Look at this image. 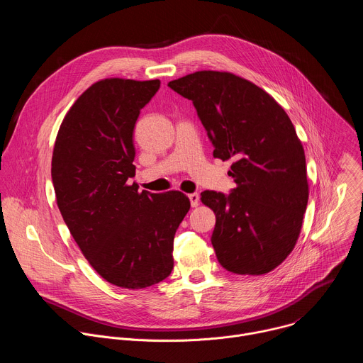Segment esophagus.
I'll return each instance as SVG.
<instances>
[{"mask_svg": "<svg viewBox=\"0 0 363 363\" xmlns=\"http://www.w3.org/2000/svg\"><path fill=\"white\" fill-rule=\"evenodd\" d=\"M188 198H189V201H191V206H198V203H199V195H198L196 192L188 194Z\"/></svg>", "mask_w": 363, "mask_h": 363, "instance_id": "1", "label": "esophagus"}]
</instances>
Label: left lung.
I'll return each instance as SVG.
<instances>
[{
	"instance_id": "1",
	"label": "left lung",
	"mask_w": 363,
	"mask_h": 363,
	"mask_svg": "<svg viewBox=\"0 0 363 363\" xmlns=\"http://www.w3.org/2000/svg\"><path fill=\"white\" fill-rule=\"evenodd\" d=\"M168 86L192 100L214 158L234 160L231 194H201L217 218L211 242L220 264L235 274L274 270L297 242L308 199L304 149L290 118L262 87L228 72H195Z\"/></svg>"
}]
</instances>
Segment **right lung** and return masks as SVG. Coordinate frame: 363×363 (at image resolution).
Wrapping results in <instances>:
<instances>
[{"label":"right lung","mask_w":363,"mask_h":363,"mask_svg":"<svg viewBox=\"0 0 363 363\" xmlns=\"http://www.w3.org/2000/svg\"><path fill=\"white\" fill-rule=\"evenodd\" d=\"M157 80L103 79L66 113L51 158L59 210L86 260L111 284L145 289L174 269V237L189 211L179 191L150 194L135 177L133 129Z\"/></svg>","instance_id":"right-lung-1"}]
</instances>
